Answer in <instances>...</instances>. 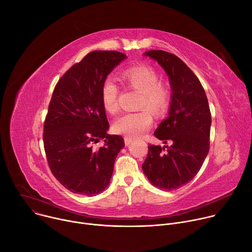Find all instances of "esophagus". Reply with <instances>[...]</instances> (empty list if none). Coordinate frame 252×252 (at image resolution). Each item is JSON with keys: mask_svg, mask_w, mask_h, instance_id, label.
<instances>
[{"mask_svg": "<svg viewBox=\"0 0 252 252\" xmlns=\"http://www.w3.org/2000/svg\"><path fill=\"white\" fill-rule=\"evenodd\" d=\"M132 141H133V139L132 138H130V137H124V142H125V145L126 146H128V145H130L131 143H132Z\"/></svg>", "mask_w": 252, "mask_h": 252, "instance_id": "obj_1", "label": "esophagus"}]
</instances>
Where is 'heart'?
Returning <instances> with one entry per match:
<instances>
[{"label": "heart", "mask_w": 252, "mask_h": 252, "mask_svg": "<svg viewBox=\"0 0 252 252\" xmlns=\"http://www.w3.org/2000/svg\"><path fill=\"white\" fill-rule=\"evenodd\" d=\"M121 76L129 89L141 93L136 113H127L116 119L113 129L116 133L136 138L146 133L152 126L153 117L166 113L171 103V89L166 83L159 81L158 72L147 65H137L125 69ZM120 88L116 80L107 76L101 86V100L104 109L110 114H116L120 110L118 98Z\"/></svg>", "instance_id": "obj_1"}]
</instances>
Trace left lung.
I'll list each match as a JSON object with an SVG mask.
<instances>
[{
  "label": "left lung",
  "mask_w": 252,
  "mask_h": 252,
  "mask_svg": "<svg viewBox=\"0 0 252 252\" xmlns=\"http://www.w3.org/2000/svg\"><path fill=\"white\" fill-rule=\"evenodd\" d=\"M144 55L169 76L172 98L168 118L154 132L166 145L148 146L142 169L154 186L174 190L195 177L208 154L211 113L199 79L180 58L162 50Z\"/></svg>",
  "instance_id": "left-lung-1"
}]
</instances>
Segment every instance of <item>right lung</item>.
<instances>
[{"mask_svg": "<svg viewBox=\"0 0 252 252\" xmlns=\"http://www.w3.org/2000/svg\"><path fill=\"white\" fill-rule=\"evenodd\" d=\"M126 55L93 51L74 64L54 88L43 142L52 174L73 193L93 196L109 184L124 139L109 135L101 100L103 80ZM100 138L104 145L95 149Z\"/></svg>", "mask_w": 252, "mask_h": 252, "instance_id": "obj_1", "label": "right lung"}]
</instances>
